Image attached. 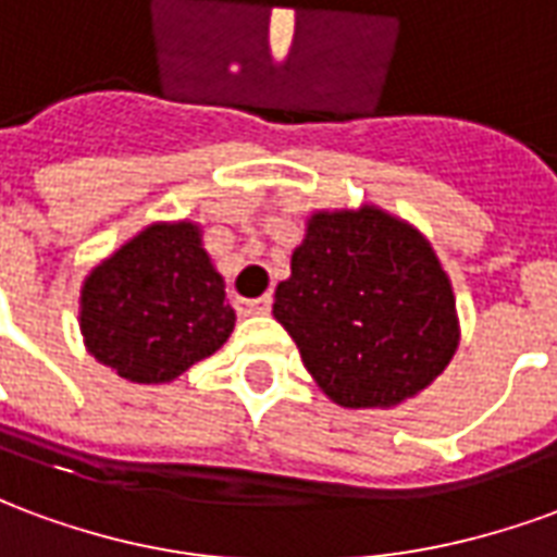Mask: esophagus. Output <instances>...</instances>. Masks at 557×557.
Wrapping results in <instances>:
<instances>
[{"mask_svg": "<svg viewBox=\"0 0 557 557\" xmlns=\"http://www.w3.org/2000/svg\"><path fill=\"white\" fill-rule=\"evenodd\" d=\"M271 310V295H262V298H242L238 301V313L242 315H265Z\"/></svg>", "mask_w": 557, "mask_h": 557, "instance_id": "obj_1", "label": "esophagus"}]
</instances>
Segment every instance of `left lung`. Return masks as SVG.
I'll return each instance as SVG.
<instances>
[{
  "mask_svg": "<svg viewBox=\"0 0 557 557\" xmlns=\"http://www.w3.org/2000/svg\"><path fill=\"white\" fill-rule=\"evenodd\" d=\"M315 385L346 409H391L450 363L456 301L438 256L382 208L319 211L274 292Z\"/></svg>",
  "mask_w": 557,
  "mask_h": 557,
  "instance_id": "obj_1",
  "label": "left lung"
}]
</instances>
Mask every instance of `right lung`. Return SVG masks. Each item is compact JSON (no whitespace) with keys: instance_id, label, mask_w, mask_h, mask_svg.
Masks as SVG:
<instances>
[{"instance_id":"right-lung-1","label":"right lung","mask_w":557,"mask_h":557,"mask_svg":"<svg viewBox=\"0 0 557 557\" xmlns=\"http://www.w3.org/2000/svg\"><path fill=\"white\" fill-rule=\"evenodd\" d=\"M235 310L194 223H154L91 271L79 295L86 349L110 370L160 385L226 343Z\"/></svg>"}]
</instances>
